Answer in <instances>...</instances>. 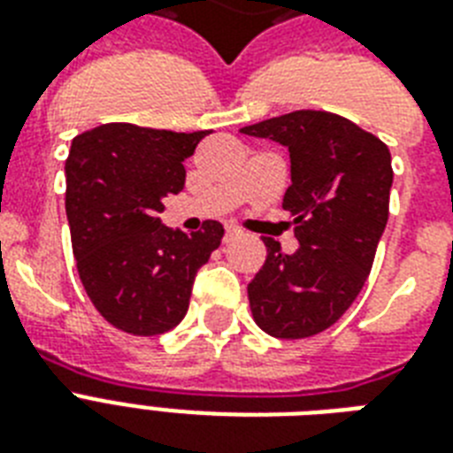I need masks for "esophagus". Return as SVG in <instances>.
<instances>
[{
    "mask_svg": "<svg viewBox=\"0 0 453 453\" xmlns=\"http://www.w3.org/2000/svg\"><path fill=\"white\" fill-rule=\"evenodd\" d=\"M234 237H237V230H234V227H226V237H223V242H233Z\"/></svg>",
    "mask_w": 453,
    "mask_h": 453,
    "instance_id": "34e87169",
    "label": "esophagus"
}]
</instances>
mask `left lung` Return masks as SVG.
Listing matches in <instances>:
<instances>
[{"label":"left lung","instance_id":"1","mask_svg":"<svg viewBox=\"0 0 453 453\" xmlns=\"http://www.w3.org/2000/svg\"><path fill=\"white\" fill-rule=\"evenodd\" d=\"M240 131L289 148L282 206L298 240L296 251L284 254L280 242L263 237L268 256L247 287L251 315L270 336H315L341 319L369 277L388 223L390 150L324 110H296Z\"/></svg>","mask_w":453,"mask_h":453}]
</instances>
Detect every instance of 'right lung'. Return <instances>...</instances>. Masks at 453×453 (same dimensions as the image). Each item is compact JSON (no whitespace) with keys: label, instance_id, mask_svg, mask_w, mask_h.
<instances>
[{"label":"right lung","instance_id":"obj_1","mask_svg":"<svg viewBox=\"0 0 453 453\" xmlns=\"http://www.w3.org/2000/svg\"><path fill=\"white\" fill-rule=\"evenodd\" d=\"M206 134L103 124L73 141L65 211L77 273L96 310L127 334L173 329L197 270L220 247L219 220L185 234L157 216L164 197L183 190V162Z\"/></svg>","mask_w":453,"mask_h":453}]
</instances>
